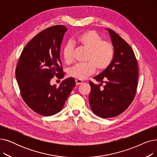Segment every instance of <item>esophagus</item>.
<instances>
[{
    "label": "esophagus",
    "mask_w": 157,
    "mask_h": 157,
    "mask_svg": "<svg viewBox=\"0 0 157 157\" xmlns=\"http://www.w3.org/2000/svg\"><path fill=\"white\" fill-rule=\"evenodd\" d=\"M83 83V81H82V80H81V79H76V85H80V84H82Z\"/></svg>",
    "instance_id": "34e87169"
}]
</instances>
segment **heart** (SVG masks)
<instances>
[{
	"mask_svg": "<svg viewBox=\"0 0 157 157\" xmlns=\"http://www.w3.org/2000/svg\"><path fill=\"white\" fill-rule=\"evenodd\" d=\"M75 43L88 49L87 62L78 63L69 69L68 75L78 79H84L92 74L96 67L102 71L106 69L111 63L114 56L113 45L108 41L102 40V37L92 30L81 33L76 38ZM63 60L66 63L72 60V48L67 45L62 51Z\"/></svg>",
	"mask_w": 157,
	"mask_h": 157,
	"instance_id": "obj_1",
	"label": "heart"
}]
</instances>
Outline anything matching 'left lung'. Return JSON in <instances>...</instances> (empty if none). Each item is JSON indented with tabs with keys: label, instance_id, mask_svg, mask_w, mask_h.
Here are the masks:
<instances>
[{
	"label": "left lung",
	"instance_id": "8db88e82",
	"mask_svg": "<svg viewBox=\"0 0 157 157\" xmlns=\"http://www.w3.org/2000/svg\"><path fill=\"white\" fill-rule=\"evenodd\" d=\"M109 32L114 48V56L110 65L95 76L99 85L90 81L91 92L89 102L92 111L104 118H112L125 111L136 95L139 76L137 62L133 49L116 32ZM105 83L102 90L100 86Z\"/></svg>",
	"mask_w": 157,
	"mask_h": 157
}]
</instances>
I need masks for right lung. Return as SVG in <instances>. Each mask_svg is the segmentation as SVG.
<instances>
[{
	"label": "right lung",
	"mask_w": 157,
	"mask_h": 157,
	"mask_svg": "<svg viewBox=\"0 0 157 157\" xmlns=\"http://www.w3.org/2000/svg\"><path fill=\"white\" fill-rule=\"evenodd\" d=\"M63 25L49 27L36 36L25 47L16 69V78L21 95L30 109L44 117L59 113L71 94L76 82L69 78L59 87L52 85L55 76H64L60 59Z\"/></svg>",
	"instance_id": "obj_1"
}]
</instances>
